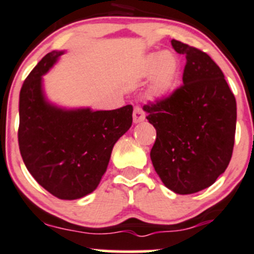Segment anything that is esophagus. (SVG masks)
Wrapping results in <instances>:
<instances>
[{
	"label": "esophagus",
	"mask_w": 254,
	"mask_h": 254,
	"mask_svg": "<svg viewBox=\"0 0 254 254\" xmlns=\"http://www.w3.org/2000/svg\"><path fill=\"white\" fill-rule=\"evenodd\" d=\"M145 118H146L145 112H143L140 107H136V108L134 109V113H132V119H134L135 124H139V123L143 122Z\"/></svg>",
	"instance_id": "obj_1"
}]
</instances>
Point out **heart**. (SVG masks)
<instances>
[{
	"label": "heart",
	"mask_w": 254,
	"mask_h": 254,
	"mask_svg": "<svg viewBox=\"0 0 254 254\" xmlns=\"http://www.w3.org/2000/svg\"><path fill=\"white\" fill-rule=\"evenodd\" d=\"M143 75H152L148 96L152 99H166L176 92L181 77V64L171 51L148 54L143 60Z\"/></svg>",
	"instance_id": "b5f03b06"
}]
</instances>
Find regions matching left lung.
Here are the masks:
<instances>
[{
  "label": "left lung",
  "mask_w": 254,
  "mask_h": 254,
  "mask_svg": "<svg viewBox=\"0 0 254 254\" xmlns=\"http://www.w3.org/2000/svg\"><path fill=\"white\" fill-rule=\"evenodd\" d=\"M171 44L186 55L183 86L168 98L143 107L157 132L150 156L168 189L193 194L214 184L229 166L236 99L207 54L175 39Z\"/></svg>",
  "instance_id": "1"
}]
</instances>
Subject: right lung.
I'll return each mask as SVG.
<instances>
[{
	"instance_id": "obj_1",
	"label": "right lung",
	"mask_w": 254,
	"mask_h": 254,
	"mask_svg": "<svg viewBox=\"0 0 254 254\" xmlns=\"http://www.w3.org/2000/svg\"><path fill=\"white\" fill-rule=\"evenodd\" d=\"M66 50L47 54L19 93V142L23 162L35 181L64 200L96 190L115 142L130 129L132 107L93 111L66 108L48 98L44 78Z\"/></svg>"
}]
</instances>
